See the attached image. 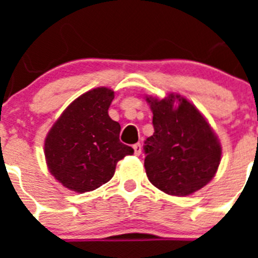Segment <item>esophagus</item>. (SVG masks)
Here are the masks:
<instances>
[{
    "instance_id": "34e87169",
    "label": "esophagus",
    "mask_w": 258,
    "mask_h": 258,
    "mask_svg": "<svg viewBox=\"0 0 258 258\" xmlns=\"http://www.w3.org/2000/svg\"><path fill=\"white\" fill-rule=\"evenodd\" d=\"M133 150H134V155H136V156H140L141 152H142L141 143H136V145H133Z\"/></svg>"
}]
</instances>
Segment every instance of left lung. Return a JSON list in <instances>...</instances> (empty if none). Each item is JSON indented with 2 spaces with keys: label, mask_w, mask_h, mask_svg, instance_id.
I'll list each match as a JSON object with an SVG mask.
<instances>
[{
  "label": "left lung",
  "mask_w": 258,
  "mask_h": 258,
  "mask_svg": "<svg viewBox=\"0 0 258 258\" xmlns=\"http://www.w3.org/2000/svg\"><path fill=\"white\" fill-rule=\"evenodd\" d=\"M146 101L154 113V134L143 146L150 182L175 197L204 187L220 165L222 150L217 136L199 109L181 95Z\"/></svg>",
  "instance_id": "8db88e82"
}]
</instances>
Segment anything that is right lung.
I'll use <instances>...</instances> for the list:
<instances>
[{
	"instance_id": "1",
	"label": "right lung",
	"mask_w": 258,
	"mask_h": 258,
	"mask_svg": "<svg viewBox=\"0 0 258 258\" xmlns=\"http://www.w3.org/2000/svg\"><path fill=\"white\" fill-rule=\"evenodd\" d=\"M113 92L97 88L75 99L45 140L47 168L64 187L88 192L115 174L116 164L134 150L120 142V124L108 116Z\"/></svg>"
}]
</instances>
